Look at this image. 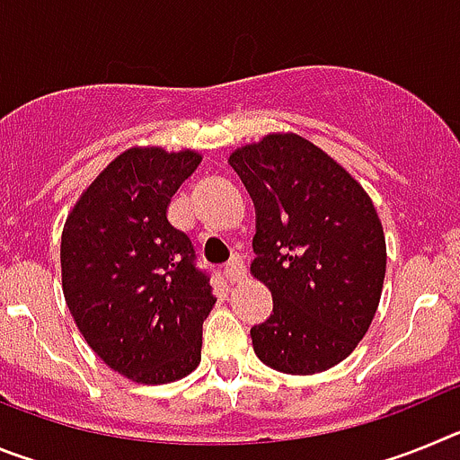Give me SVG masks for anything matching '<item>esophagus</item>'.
<instances>
[{
	"mask_svg": "<svg viewBox=\"0 0 460 460\" xmlns=\"http://www.w3.org/2000/svg\"><path fill=\"white\" fill-rule=\"evenodd\" d=\"M223 274H226V280L227 283H237V280L243 279V274H246V267H243V262L239 258H234L230 265L223 270Z\"/></svg>",
	"mask_w": 460,
	"mask_h": 460,
	"instance_id": "34e87169",
	"label": "esophagus"
}]
</instances>
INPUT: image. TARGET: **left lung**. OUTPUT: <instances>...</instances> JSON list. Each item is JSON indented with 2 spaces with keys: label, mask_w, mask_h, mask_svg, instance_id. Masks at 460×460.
I'll list each match as a JSON object with an SVG mask.
<instances>
[{
  "label": "left lung",
  "mask_w": 460,
  "mask_h": 460,
  "mask_svg": "<svg viewBox=\"0 0 460 460\" xmlns=\"http://www.w3.org/2000/svg\"><path fill=\"white\" fill-rule=\"evenodd\" d=\"M255 205L251 274L274 311L251 329L262 364L290 376L336 367L373 323L387 246L368 193L296 133H270L227 158Z\"/></svg>",
  "instance_id": "8db88e82"
}]
</instances>
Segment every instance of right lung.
<instances>
[{"mask_svg": "<svg viewBox=\"0 0 460 460\" xmlns=\"http://www.w3.org/2000/svg\"><path fill=\"white\" fill-rule=\"evenodd\" d=\"M202 156L131 147L87 186L62 233V290L87 345L142 385L181 380L200 364L214 306L189 234L168 221L170 198Z\"/></svg>", "mask_w": 460, "mask_h": 460, "instance_id": "right-lung-1", "label": "right lung"}]
</instances>
